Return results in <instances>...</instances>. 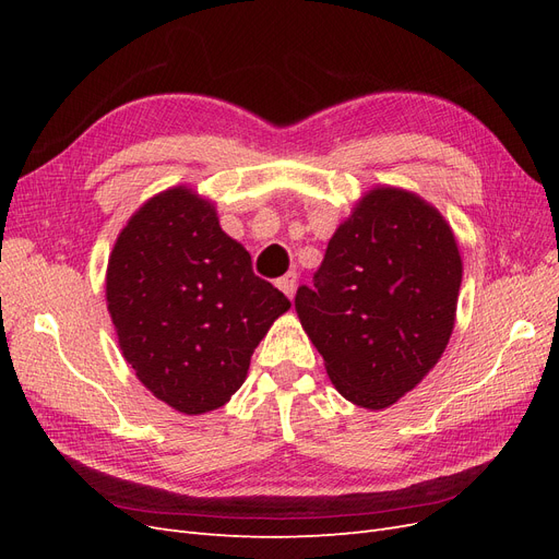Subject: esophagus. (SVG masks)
I'll list each match as a JSON object with an SVG mask.
<instances>
[{
	"label": "esophagus",
	"instance_id": "34e87169",
	"mask_svg": "<svg viewBox=\"0 0 559 559\" xmlns=\"http://www.w3.org/2000/svg\"><path fill=\"white\" fill-rule=\"evenodd\" d=\"M296 273H286L284 277H280L277 280V286H280V289L286 294V296H289V298H294V294H296Z\"/></svg>",
	"mask_w": 559,
	"mask_h": 559
}]
</instances>
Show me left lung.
Instances as JSON below:
<instances>
[{
    "instance_id": "left-lung-1",
    "label": "left lung",
    "mask_w": 559,
    "mask_h": 559,
    "mask_svg": "<svg viewBox=\"0 0 559 559\" xmlns=\"http://www.w3.org/2000/svg\"><path fill=\"white\" fill-rule=\"evenodd\" d=\"M296 312L347 401L382 411L441 359L454 329L462 257L443 214L378 186L329 240Z\"/></svg>"
}]
</instances>
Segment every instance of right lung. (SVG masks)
Here are the masks:
<instances>
[{
  "mask_svg": "<svg viewBox=\"0 0 559 559\" xmlns=\"http://www.w3.org/2000/svg\"><path fill=\"white\" fill-rule=\"evenodd\" d=\"M289 308L253 275L212 202L186 186L148 198L111 249L107 310L118 345L148 392L186 415L230 401L253 349Z\"/></svg>",
  "mask_w": 559,
  "mask_h": 559,
  "instance_id": "1",
  "label": "right lung"
}]
</instances>
